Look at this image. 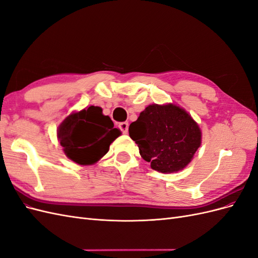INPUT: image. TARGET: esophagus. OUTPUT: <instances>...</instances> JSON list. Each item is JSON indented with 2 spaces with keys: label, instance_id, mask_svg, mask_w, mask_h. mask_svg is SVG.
<instances>
[{
  "label": "esophagus",
  "instance_id": "esophagus-1",
  "mask_svg": "<svg viewBox=\"0 0 258 258\" xmlns=\"http://www.w3.org/2000/svg\"><path fill=\"white\" fill-rule=\"evenodd\" d=\"M119 129L122 131V134L127 135L128 134V128H129V123L127 121H123V122H120L119 123Z\"/></svg>",
  "mask_w": 258,
  "mask_h": 258
}]
</instances>
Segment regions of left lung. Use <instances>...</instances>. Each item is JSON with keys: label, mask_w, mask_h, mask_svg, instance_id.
Wrapping results in <instances>:
<instances>
[{"label": "left lung", "mask_w": 258, "mask_h": 258, "mask_svg": "<svg viewBox=\"0 0 258 258\" xmlns=\"http://www.w3.org/2000/svg\"><path fill=\"white\" fill-rule=\"evenodd\" d=\"M129 136L153 170L173 173L188 166L201 145L199 124L173 103L151 104L130 123Z\"/></svg>", "instance_id": "obj_1"}]
</instances>
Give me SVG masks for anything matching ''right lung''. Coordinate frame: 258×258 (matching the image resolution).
Instances as JSON below:
<instances>
[{"label": "right lung", "mask_w": 258, "mask_h": 258, "mask_svg": "<svg viewBox=\"0 0 258 258\" xmlns=\"http://www.w3.org/2000/svg\"><path fill=\"white\" fill-rule=\"evenodd\" d=\"M120 134L102 108L90 105L67 116L59 124L57 138L68 158L90 166L103 157Z\"/></svg>", "instance_id": "obj_1"}]
</instances>
